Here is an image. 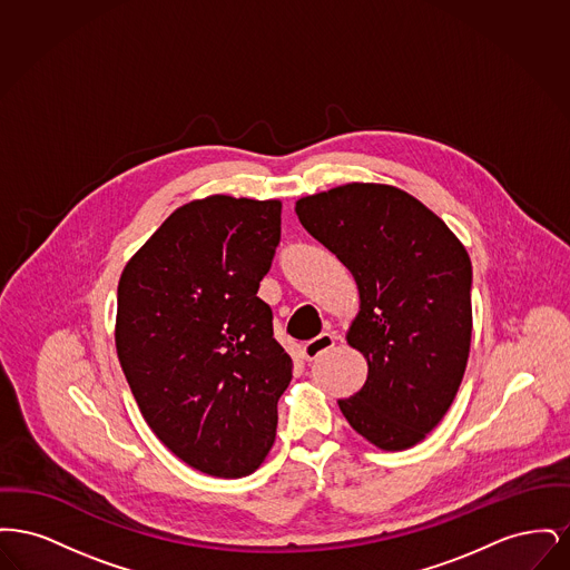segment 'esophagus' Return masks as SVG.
<instances>
[{"mask_svg": "<svg viewBox=\"0 0 570 570\" xmlns=\"http://www.w3.org/2000/svg\"><path fill=\"white\" fill-rule=\"evenodd\" d=\"M333 346H335V337L331 333H321L318 337L303 344V356L307 361H316L321 354H325Z\"/></svg>", "mask_w": 570, "mask_h": 570, "instance_id": "1", "label": "esophagus"}]
</instances>
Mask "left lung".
<instances>
[{
	"label": "left lung",
	"mask_w": 570,
	"mask_h": 570,
	"mask_svg": "<svg viewBox=\"0 0 570 570\" xmlns=\"http://www.w3.org/2000/svg\"><path fill=\"white\" fill-rule=\"evenodd\" d=\"M303 228L353 273L346 335L367 380L340 410L382 451H404L442 421L472 337V263L451 228L407 191L346 184L297 200Z\"/></svg>",
	"instance_id": "8db88e82"
}]
</instances>
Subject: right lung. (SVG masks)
<instances>
[{
	"mask_svg": "<svg viewBox=\"0 0 570 570\" xmlns=\"http://www.w3.org/2000/svg\"><path fill=\"white\" fill-rule=\"evenodd\" d=\"M279 200L207 196L164 219L119 277L115 346L151 432L194 470L252 474L267 458L293 358L256 297Z\"/></svg>",
	"mask_w": 570,
	"mask_h": 570,
	"instance_id": "add662e5",
	"label": "right lung"
}]
</instances>
